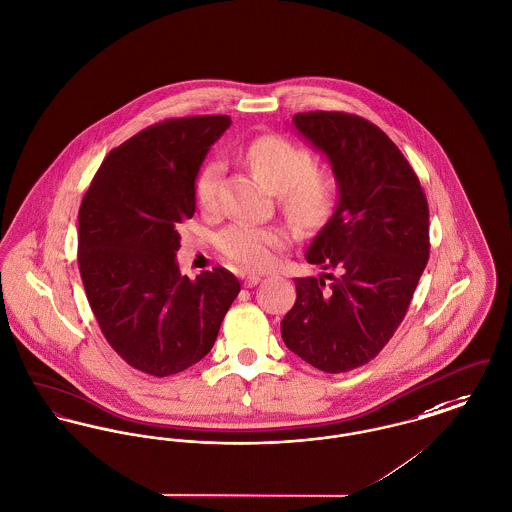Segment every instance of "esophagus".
Masks as SVG:
<instances>
[{
    "label": "esophagus",
    "mask_w": 512,
    "mask_h": 512,
    "mask_svg": "<svg viewBox=\"0 0 512 512\" xmlns=\"http://www.w3.org/2000/svg\"><path fill=\"white\" fill-rule=\"evenodd\" d=\"M259 282H261V276H259V274H247V276L243 278L245 288H251V286H255V284H259Z\"/></svg>",
    "instance_id": "esophagus-1"
}]
</instances>
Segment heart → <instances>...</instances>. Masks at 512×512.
I'll list each match as a JSON object with an SVG mask.
<instances>
[{
	"instance_id": "1",
	"label": "heart",
	"mask_w": 512,
	"mask_h": 512,
	"mask_svg": "<svg viewBox=\"0 0 512 512\" xmlns=\"http://www.w3.org/2000/svg\"><path fill=\"white\" fill-rule=\"evenodd\" d=\"M245 158L272 191L280 193L284 209L296 220L313 222L325 214L329 189L325 181L311 174L315 162L307 149L278 135H263L247 145ZM222 174L224 162L218 158L209 160L197 174L195 195L199 205L207 211L218 203ZM282 243L284 232L247 222H236L218 236L220 251L245 269L269 267Z\"/></svg>"
}]
</instances>
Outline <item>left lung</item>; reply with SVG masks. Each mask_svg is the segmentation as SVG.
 Returning <instances> with one entry per match:
<instances>
[{"mask_svg":"<svg viewBox=\"0 0 512 512\" xmlns=\"http://www.w3.org/2000/svg\"><path fill=\"white\" fill-rule=\"evenodd\" d=\"M292 121L327 154L340 199L305 253L325 272L296 278L280 331L301 360L346 373L373 360L402 323L429 259V207L414 168L375 123L346 112Z\"/></svg>","mask_w":512,"mask_h":512,"instance_id":"left-lung-1","label":"left lung"}]
</instances>
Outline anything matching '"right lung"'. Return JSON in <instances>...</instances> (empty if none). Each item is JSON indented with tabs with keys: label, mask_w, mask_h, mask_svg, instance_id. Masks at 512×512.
I'll use <instances>...</instances> for the list:
<instances>
[{
	"label": "right lung",
	"mask_w": 512,
	"mask_h": 512,
	"mask_svg": "<svg viewBox=\"0 0 512 512\" xmlns=\"http://www.w3.org/2000/svg\"><path fill=\"white\" fill-rule=\"evenodd\" d=\"M228 116L158 121L110 152L79 209V271L108 344L131 367L176 375L203 360L238 298L222 267L195 280L176 261L195 180Z\"/></svg>",
	"instance_id": "right-lung-1"
}]
</instances>
